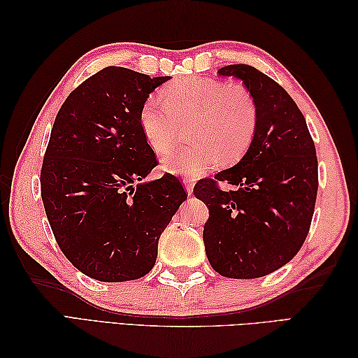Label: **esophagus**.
Listing matches in <instances>:
<instances>
[{"instance_id": "1", "label": "esophagus", "mask_w": 358, "mask_h": 358, "mask_svg": "<svg viewBox=\"0 0 358 358\" xmlns=\"http://www.w3.org/2000/svg\"><path fill=\"white\" fill-rule=\"evenodd\" d=\"M183 183H185L187 195H192V192H194V180L186 177V178H183Z\"/></svg>"}]
</instances>
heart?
I'll return each instance as SVG.
<instances>
[{
	"mask_svg": "<svg viewBox=\"0 0 358 358\" xmlns=\"http://www.w3.org/2000/svg\"><path fill=\"white\" fill-rule=\"evenodd\" d=\"M258 121L252 94L238 83L189 78L173 83L162 98L152 96L140 110V127L150 149L163 155L189 126L195 143L163 158L164 171L196 177L223 157L234 162L245 154Z\"/></svg>",
	"mask_w": 358,
	"mask_h": 358,
	"instance_id": "b5f03b06",
	"label": "heart"
}]
</instances>
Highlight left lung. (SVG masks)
Here are the masks:
<instances>
[{
    "label": "left lung",
    "mask_w": 358,
    "mask_h": 358,
    "mask_svg": "<svg viewBox=\"0 0 358 358\" xmlns=\"http://www.w3.org/2000/svg\"><path fill=\"white\" fill-rule=\"evenodd\" d=\"M252 94L258 121L240 162L194 187L209 218L203 241L212 268L227 278H258L289 263L313 222L318 163L313 136L299 106L277 81L252 66L218 71ZM234 186L222 192L217 181Z\"/></svg>",
    "instance_id": "1"
}]
</instances>
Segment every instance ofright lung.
Here are the masks:
<instances>
[{
  "mask_svg": "<svg viewBox=\"0 0 358 358\" xmlns=\"http://www.w3.org/2000/svg\"><path fill=\"white\" fill-rule=\"evenodd\" d=\"M171 77L109 66L59 108L41 167V199L62 252L98 281L154 268L159 235L187 195L171 173L141 183L158 164L140 127L150 92Z\"/></svg>",
  "mask_w": 358,
  "mask_h": 358,
  "instance_id": "obj_1",
  "label": "right lung"
}]
</instances>
